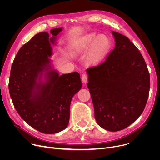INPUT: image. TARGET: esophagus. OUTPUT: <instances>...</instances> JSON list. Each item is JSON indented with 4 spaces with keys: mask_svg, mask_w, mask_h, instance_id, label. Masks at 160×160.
<instances>
[{
    "mask_svg": "<svg viewBox=\"0 0 160 160\" xmlns=\"http://www.w3.org/2000/svg\"><path fill=\"white\" fill-rule=\"evenodd\" d=\"M88 80V76L87 74H83L82 76V81L83 83H87Z\"/></svg>",
    "mask_w": 160,
    "mask_h": 160,
    "instance_id": "34e87169",
    "label": "esophagus"
}]
</instances>
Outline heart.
<instances>
[{"label": "heart", "instance_id": "1", "mask_svg": "<svg viewBox=\"0 0 160 160\" xmlns=\"http://www.w3.org/2000/svg\"><path fill=\"white\" fill-rule=\"evenodd\" d=\"M111 46L110 40L104 34L98 36L90 33L77 41L73 46V52L76 55L86 54V63L90 67L98 65L105 58Z\"/></svg>", "mask_w": 160, "mask_h": 160}]
</instances>
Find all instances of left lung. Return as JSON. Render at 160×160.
I'll list each match as a JSON object with an SVG mask.
<instances>
[{
    "label": "left lung",
    "instance_id": "left-lung-1",
    "mask_svg": "<svg viewBox=\"0 0 160 160\" xmlns=\"http://www.w3.org/2000/svg\"><path fill=\"white\" fill-rule=\"evenodd\" d=\"M115 47L100 64L91 67L88 88L97 122L117 132L136 121L145 108L150 74L143 57L130 39L112 32Z\"/></svg>",
    "mask_w": 160,
    "mask_h": 160
}]
</instances>
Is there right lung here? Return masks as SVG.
Masks as SVG:
<instances>
[{
  "instance_id": "add662e5",
  "label": "right lung",
  "mask_w": 160,
  "mask_h": 160,
  "mask_svg": "<svg viewBox=\"0 0 160 160\" xmlns=\"http://www.w3.org/2000/svg\"><path fill=\"white\" fill-rule=\"evenodd\" d=\"M62 28L40 32L23 45L12 65L10 95L15 110L30 127L44 133H56L67 128L72 97L82 88L80 74L59 75L50 65V42L54 43ZM45 72L46 81L41 77Z\"/></svg>"
}]
</instances>
